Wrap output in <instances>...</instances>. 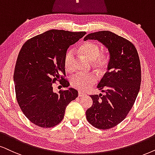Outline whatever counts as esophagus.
Segmentation results:
<instances>
[{
  "mask_svg": "<svg viewBox=\"0 0 155 155\" xmlns=\"http://www.w3.org/2000/svg\"><path fill=\"white\" fill-rule=\"evenodd\" d=\"M85 95H86L85 94L83 93V92H81V91H79V93H78V96H79V97H83Z\"/></svg>",
  "mask_w": 155,
  "mask_h": 155,
  "instance_id": "34e87169",
  "label": "esophagus"
}]
</instances>
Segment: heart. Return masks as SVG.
I'll list each match as a JSON object with an SVG mask.
<instances>
[{
    "label": "heart",
    "instance_id": "b5f03b06",
    "mask_svg": "<svg viewBox=\"0 0 155 155\" xmlns=\"http://www.w3.org/2000/svg\"><path fill=\"white\" fill-rule=\"evenodd\" d=\"M79 52L85 56L88 60L91 61V66L99 73L102 74L107 71L109 67L110 58L105 53L100 54V46L95 43L87 41L80 46ZM74 53L72 51H68L64 58V67L68 72L73 69ZM97 82V77L94 74H75L71 77V86L79 91H84Z\"/></svg>",
    "mask_w": 155,
    "mask_h": 155
}]
</instances>
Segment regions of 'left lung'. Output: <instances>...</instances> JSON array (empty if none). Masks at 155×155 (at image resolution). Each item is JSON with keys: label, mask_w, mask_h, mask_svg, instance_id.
Masks as SVG:
<instances>
[{"label": "left lung", "mask_w": 155, "mask_h": 155, "mask_svg": "<svg viewBox=\"0 0 155 155\" xmlns=\"http://www.w3.org/2000/svg\"><path fill=\"white\" fill-rule=\"evenodd\" d=\"M88 39L107 46L110 61L97 86L104 94L90 96L93 104L86 111L87 119L96 128L109 130L126 118L136 100L142 79L140 57L132 42L111 31L89 34L84 40Z\"/></svg>", "instance_id": "obj_1"}]
</instances>
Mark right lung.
<instances>
[{
    "label": "right lung",
    "mask_w": 155,
    "mask_h": 155,
    "mask_svg": "<svg viewBox=\"0 0 155 155\" xmlns=\"http://www.w3.org/2000/svg\"><path fill=\"white\" fill-rule=\"evenodd\" d=\"M86 34L53 29L28 39L22 46L13 74L15 97L33 124L43 128L58 124L66 106L78 97V91L72 88L56 93L53 85L58 81L63 87L69 86L64 79V56L68 47Z\"/></svg>",
    "instance_id": "add662e5"
}]
</instances>
